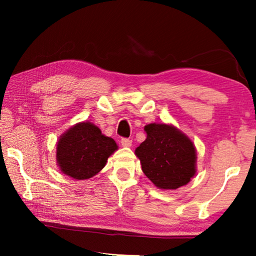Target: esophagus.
<instances>
[{
	"label": "esophagus",
	"instance_id": "obj_1",
	"mask_svg": "<svg viewBox=\"0 0 256 256\" xmlns=\"http://www.w3.org/2000/svg\"><path fill=\"white\" fill-rule=\"evenodd\" d=\"M121 144H122V146H124V148H130V146L132 145V140L130 138H122Z\"/></svg>",
	"mask_w": 256,
	"mask_h": 256
}]
</instances>
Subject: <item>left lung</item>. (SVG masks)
I'll return each instance as SVG.
<instances>
[{
    "label": "left lung",
    "mask_w": 256,
    "mask_h": 256,
    "mask_svg": "<svg viewBox=\"0 0 256 256\" xmlns=\"http://www.w3.org/2000/svg\"><path fill=\"white\" fill-rule=\"evenodd\" d=\"M144 130L148 138L135 154L146 177L160 189H177L188 184L196 172V150L192 140L164 123H152Z\"/></svg>",
    "instance_id": "left-lung-1"
}]
</instances>
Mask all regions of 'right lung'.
Returning <instances> with one entry per match:
<instances>
[{"label": "right lung", "instance_id": "obj_1", "mask_svg": "<svg viewBox=\"0 0 256 256\" xmlns=\"http://www.w3.org/2000/svg\"><path fill=\"white\" fill-rule=\"evenodd\" d=\"M116 150V140L104 136L92 123L82 122L59 138L56 157L64 174L82 180L96 175Z\"/></svg>", "mask_w": 256, "mask_h": 256}]
</instances>
